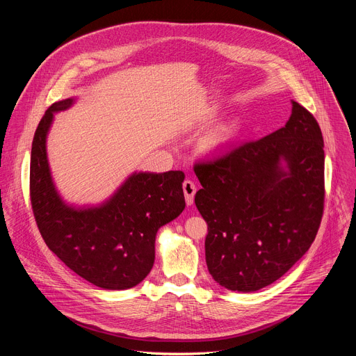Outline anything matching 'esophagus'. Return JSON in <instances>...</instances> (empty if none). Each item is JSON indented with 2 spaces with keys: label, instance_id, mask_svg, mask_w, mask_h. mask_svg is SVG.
Masks as SVG:
<instances>
[{
  "label": "esophagus",
  "instance_id": "esophagus-1",
  "mask_svg": "<svg viewBox=\"0 0 356 356\" xmlns=\"http://www.w3.org/2000/svg\"><path fill=\"white\" fill-rule=\"evenodd\" d=\"M195 184L191 180H184L183 181V191H184V198H186V204L191 206L194 201V194H195Z\"/></svg>",
  "mask_w": 356,
  "mask_h": 356
}]
</instances>
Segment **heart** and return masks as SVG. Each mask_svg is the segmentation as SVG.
<instances>
[{
    "label": "heart",
    "instance_id": "heart-1",
    "mask_svg": "<svg viewBox=\"0 0 356 356\" xmlns=\"http://www.w3.org/2000/svg\"><path fill=\"white\" fill-rule=\"evenodd\" d=\"M236 135V127L229 125V127H222L220 128L216 134H213L207 140H206V147L207 149H214L229 139H232Z\"/></svg>",
    "mask_w": 356,
    "mask_h": 356
}]
</instances>
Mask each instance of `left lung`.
Listing matches in <instances>:
<instances>
[{
  "label": "left lung",
  "instance_id": "1",
  "mask_svg": "<svg viewBox=\"0 0 356 356\" xmlns=\"http://www.w3.org/2000/svg\"><path fill=\"white\" fill-rule=\"evenodd\" d=\"M286 125L194 165L195 207L207 221L206 262L228 290L257 291L309 250L324 211V140L310 111L291 101Z\"/></svg>",
  "mask_w": 356,
  "mask_h": 356
}]
</instances>
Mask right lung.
Instances as JSON below:
<instances>
[{"instance_id":"right-lung-1","label":"right lung","mask_w":356,"mask_h":356,"mask_svg":"<svg viewBox=\"0 0 356 356\" xmlns=\"http://www.w3.org/2000/svg\"><path fill=\"white\" fill-rule=\"evenodd\" d=\"M72 104L67 98L50 106L33 135L29 193L35 221L47 248L74 273L101 289H131L154 266L158 229L186 207L184 173H134L103 206H67L50 176L46 135L54 114Z\"/></svg>"}]
</instances>
